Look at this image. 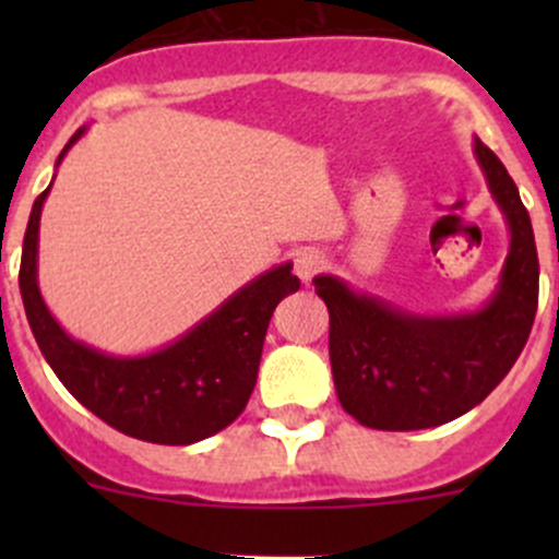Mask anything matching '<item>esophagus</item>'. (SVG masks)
Returning <instances> with one entry per match:
<instances>
[{
  "instance_id": "obj_1",
  "label": "esophagus",
  "mask_w": 559,
  "mask_h": 559,
  "mask_svg": "<svg viewBox=\"0 0 559 559\" xmlns=\"http://www.w3.org/2000/svg\"><path fill=\"white\" fill-rule=\"evenodd\" d=\"M321 270H324V253H321L319 248H300V251L295 253V275L302 284H308V281H311L316 273H321Z\"/></svg>"
}]
</instances>
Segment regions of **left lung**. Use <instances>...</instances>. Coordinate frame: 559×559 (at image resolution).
<instances>
[{"instance_id":"left-lung-1","label":"left lung","mask_w":559,"mask_h":559,"mask_svg":"<svg viewBox=\"0 0 559 559\" xmlns=\"http://www.w3.org/2000/svg\"><path fill=\"white\" fill-rule=\"evenodd\" d=\"M476 159L511 229L498 292L481 311L416 316L335 275H316L330 311V362L343 411L373 430L447 425L481 403L514 368L538 308V251L520 189L476 138Z\"/></svg>"}]
</instances>
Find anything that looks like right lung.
<instances>
[{
  "label": "right lung",
  "instance_id": "right-lung-1",
  "mask_svg": "<svg viewBox=\"0 0 559 559\" xmlns=\"http://www.w3.org/2000/svg\"><path fill=\"white\" fill-rule=\"evenodd\" d=\"M83 132L72 134L59 162ZM48 191L32 205L19 286L39 352L61 384L118 432L148 443L189 447L233 425L257 384L270 316L300 289L292 264L253 278L170 346L145 357H110L67 335L39 295L37 235Z\"/></svg>",
  "mask_w": 559,
  "mask_h": 559
}]
</instances>
